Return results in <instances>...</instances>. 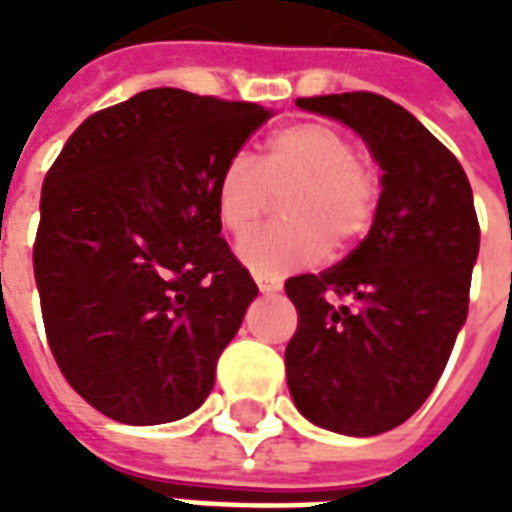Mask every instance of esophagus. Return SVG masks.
<instances>
[{"label": "esophagus", "instance_id": "34e87169", "mask_svg": "<svg viewBox=\"0 0 512 512\" xmlns=\"http://www.w3.org/2000/svg\"><path fill=\"white\" fill-rule=\"evenodd\" d=\"M255 282H257V288H260V293H277V290H282V285H279V279L263 277V274H257Z\"/></svg>", "mask_w": 512, "mask_h": 512}]
</instances>
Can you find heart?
<instances>
[{"mask_svg": "<svg viewBox=\"0 0 512 512\" xmlns=\"http://www.w3.org/2000/svg\"><path fill=\"white\" fill-rule=\"evenodd\" d=\"M381 169L354 139L329 123H293L266 142L260 164L246 153L227 158L213 183V205L224 233L246 238L263 222L274 197H285V224L241 244L238 255L255 274L285 277L321 263L329 246L343 255L376 224Z\"/></svg>", "mask_w": 512, "mask_h": 512, "instance_id": "b5f03b06", "label": "heart"}]
</instances>
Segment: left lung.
Instances as JSON below:
<instances>
[{
    "label": "left lung",
    "instance_id": "1",
    "mask_svg": "<svg viewBox=\"0 0 512 512\" xmlns=\"http://www.w3.org/2000/svg\"><path fill=\"white\" fill-rule=\"evenodd\" d=\"M296 104L354 128L384 169V191L351 255L285 282L299 312L285 348L290 395L321 428L376 436L428 400L466 321L480 249L472 186L458 158L384 95Z\"/></svg>",
    "mask_w": 512,
    "mask_h": 512
}]
</instances>
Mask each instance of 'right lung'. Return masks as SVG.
Here are the masks:
<instances>
[{"label":"right lung","instance_id":"add662e5","mask_svg":"<svg viewBox=\"0 0 512 512\" xmlns=\"http://www.w3.org/2000/svg\"><path fill=\"white\" fill-rule=\"evenodd\" d=\"M274 115L158 87L101 109L51 164L32 246L49 348L106 417L161 425L213 389L257 296L224 241L213 183Z\"/></svg>","mask_w":512,"mask_h":512}]
</instances>
